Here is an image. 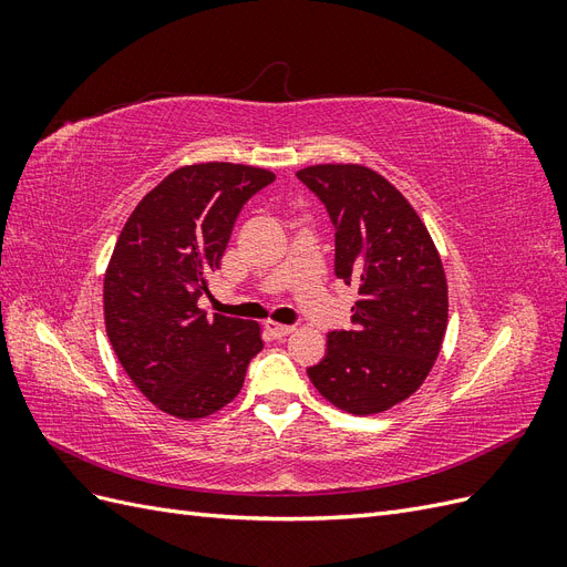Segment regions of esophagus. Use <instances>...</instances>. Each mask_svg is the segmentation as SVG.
I'll use <instances>...</instances> for the list:
<instances>
[{
  "label": "esophagus",
  "instance_id": "34e87169",
  "mask_svg": "<svg viewBox=\"0 0 567 567\" xmlns=\"http://www.w3.org/2000/svg\"><path fill=\"white\" fill-rule=\"evenodd\" d=\"M265 329H267V333L271 336V338H286V336H290L296 331V326H288V323H279V321H267L265 323Z\"/></svg>",
  "mask_w": 567,
  "mask_h": 567
}]
</instances>
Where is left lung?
Instances as JSON below:
<instances>
[{
    "mask_svg": "<svg viewBox=\"0 0 567 567\" xmlns=\"http://www.w3.org/2000/svg\"><path fill=\"white\" fill-rule=\"evenodd\" d=\"M336 227V277L359 288L352 331L326 338L307 375L323 400L373 416L409 400L431 373L450 317L442 257L419 213L375 169L323 163L298 169Z\"/></svg>",
    "mask_w": 567,
    "mask_h": 567,
    "instance_id": "8db88e82",
    "label": "left lung"
}]
</instances>
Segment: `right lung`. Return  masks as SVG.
Returning a JSON list of instances; mask_svg holds the SVG:
<instances>
[{
	"mask_svg": "<svg viewBox=\"0 0 567 567\" xmlns=\"http://www.w3.org/2000/svg\"><path fill=\"white\" fill-rule=\"evenodd\" d=\"M277 175L241 163L177 167L136 203L104 277L117 362L153 406L196 421L227 406L262 350L257 321L205 317L198 298L221 265L244 203Z\"/></svg>",
	"mask_w": 567,
	"mask_h": 567,
	"instance_id": "1",
	"label": "right lung"
}]
</instances>
